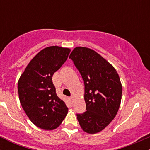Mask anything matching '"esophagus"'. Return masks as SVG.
<instances>
[{"instance_id": "1", "label": "esophagus", "mask_w": 150, "mask_h": 150, "mask_svg": "<svg viewBox=\"0 0 150 150\" xmlns=\"http://www.w3.org/2000/svg\"><path fill=\"white\" fill-rule=\"evenodd\" d=\"M70 101H71V102H73V100H74L73 97H70Z\"/></svg>"}]
</instances>
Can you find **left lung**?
I'll list each match as a JSON object with an SVG mask.
<instances>
[{
	"instance_id": "left-lung-1",
	"label": "left lung",
	"mask_w": 150,
	"mask_h": 150,
	"mask_svg": "<svg viewBox=\"0 0 150 150\" xmlns=\"http://www.w3.org/2000/svg\"><path fill=\"white\" fill-rule=\"evenodd\" d=\"M85 83L86 110L77 114L81 128L89 134L101 131L112 121L120 107L122 85L116 69L89 48H75L70 53Z\"/></svg>"
}]
</instances>
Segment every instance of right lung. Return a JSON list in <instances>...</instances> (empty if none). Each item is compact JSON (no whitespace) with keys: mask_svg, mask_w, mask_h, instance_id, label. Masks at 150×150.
<instances>
[{"mask_svg":"<svg viewBox=\"0 0 150 150\" xmlns=\"http://www.w3.org/2000/svg\"><path fill=\"white\" fill-rule=\"evenodd\" d=\"M70 49L52 46L42 49L31 60L18 80L19 99L30 120L39 128L54 130L68 112L58 97L52 77L65 63Z\"/></svg>","mask_w":150,"mask_h":150,"instance_id":"add662e5","label":"right lung"}]
</instances>
